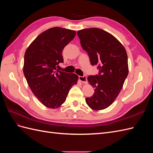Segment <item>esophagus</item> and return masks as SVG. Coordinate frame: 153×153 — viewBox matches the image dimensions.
<instances>
[{"label": "esophagus", "instance_id": "esophagus-1", "mask_svg": "<svg viewBox=\"0 0 153 153\" xmlns=\"http://www.w3.org/2000/svg\"><path fill=\"white\" fill-rule=\"evenodd\" d=\"M79 80L80 82L83 83V84H87V79L86 76H80Z\"/></svg>", "mask_w": 153, "mask_h": 153}]
</instances>
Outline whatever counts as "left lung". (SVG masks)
Here are the masks:
<instances>
[{"mask_svg":"<svg viewBox=\"0 0 153 153\" xmlns=\"http://www.w3.org/2000/svg\"><path fill=\"white\" fill-rule=\"evenodd\" d=\"M77 34L92 65L99 64V75L87 78L94 93L85 101L92 110H103L116 99L128 75L126 49L114 36L98 28L82 29Z\"/></svg>","mask_w":153,"mask_h":153,"instance_id":"left-lung-1","label":"left lung"}]
</instances>
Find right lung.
<instances>
[{
	"instance_id": "obj_1",
	"label": "right lung",
	"mask_w": 153,
	"mask_h": 153,
	"mask_svg": "<svg viewBox=\"0 0 153 153\" xmlns=\"http://www.w3.org/2000/svg\"><path fill=\"white\" fill-rule=\"evenodd\" d=\"M75 35V30L52 27L40 34L25 51L23 71L27 84L47 108L61 106L72 86L77 84L76 74L55 71L63 62L64 48Z\"/></svg>"
}]
</instances>
